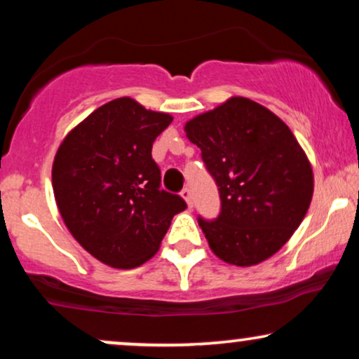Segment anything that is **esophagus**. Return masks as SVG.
I'll use <instances>...</instances> for the list:
<instances>
[{
    "mask_svg": "<svg viewBox=\"0 0 359 359\" xmlns=\"http://www.w3.org/2000/svg\"><path fill=\"white\" fill-rule=\"evenodd\" d=\"M180 196H182V198L185 201V204H187V207L189 209H192V205H194V201H192V194H191V189H187L185 187L182 192H180Z\"/></svg>",
    "mask_w": 359,
    "mask_h": 359,
    "instance_id": "obj_1",
    "label": "esophagus"
}]
</instances>
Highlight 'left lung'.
Wrapping results in <instances>:
<instances>
[{"instance_id":"1","label":"left lung","mask_w":359,"mask_h":359,"mask_svg":"<svg viewBox=\"0 0 359 359\" xmlns=\"http://www.w3.org/2000/svg\"><path fill=\"white\" fill-rule=\"evenodd\" d=\"M221 194V215L198 219L212 252L250 267L274 256L303 222L314 192L308 155L278 115L231 97L185 122Z\"/></svg>"}]
</instances>
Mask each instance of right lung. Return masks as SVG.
<instances>
[{
    "label": "right lung",
    "instance_id": "right-lung-1",
    "mask_svg": "<svg viewBox=\"0 0 359 359\" xmlns=\"http://www.w3.org/2000/svg\"><path fill=\"white\" fill-rule=\"evenodd\" d=\"M174 116L130 97L98 107L56 150L51 184L75 241L103 264L133 269L157 254L184 198L161 189L152 144Z\"/></svg>",
    "mask_w": 359,
    "mask_h": 359
}]
</instances>
